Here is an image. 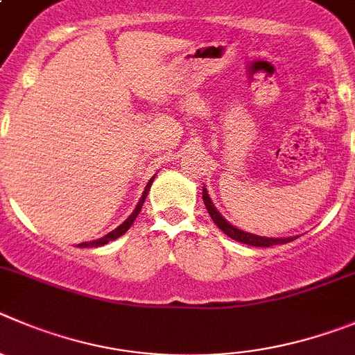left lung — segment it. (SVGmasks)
Masks as SVG:
<instances>
[{
	"instance_id": "8db88e82",
	"label": "left lung",
	"mask_w": 355,
	"mask_h": 355,
	"mask_svg": "<svg viewBox=\"0 0 355 355\" xmlns=\"http://www.w3.org/2000/svg\"><path fill=\"white\" fill-rule=\"evenodd\" d=\"M202 199H204V204H206L207 213H209V216L213 218V222L216 223L218 229L222 230L223 234H227L229 237H232V239H236V241L243 243V245L259 246V248H269V246L291 243V241H294L295 237H297V236H294V237H266V236H257V234H252V232H245V230L230 225L225 218L220 214V211L214 207V204H213V200H211L209 193H207L206 187L202 188Z\"/></svg>"
}]
</instances>
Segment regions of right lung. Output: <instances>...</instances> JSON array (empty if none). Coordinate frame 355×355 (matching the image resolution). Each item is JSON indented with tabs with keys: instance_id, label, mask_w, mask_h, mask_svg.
I'll use <instances>...</instances> for the list:
<instances>
[{
	"instance_id": "add662e5",
	"label": "right lung",
	"mask_w": 355,
	"mask_h": 355,
	"mask_svg": "<svg viewBox=\"0 0 355 355\" xmlns=\"http://www.w3.org/2000/svg\"><path fill=\"white\" fill-rule=\"evenodd\" d=\"M153 180H155V175H153L151 180H149V183L146 184V188H144V193H142L141 200H139V204H137V206H135V209H133V213L130 214L128 218H126L125 222H123L121 225L118 227V229H114L112 232L105 234V236H103V237H100V239H95V241L80 243V245H79L80 248H96V246H103V245H107V243H110V241H114V239H118V237H121L123 234H125L126 230H128L130 227H132V223L135 222V218H137V216H139V213H141V207H142V204H144L146 197H148V193H149V188H151V184H153Z\"/></svg>"
}]
</instances>
